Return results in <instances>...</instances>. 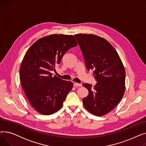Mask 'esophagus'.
Masks as SVG:
<instances>
[{
	"mask_svg": "<svg viewBox=\"0 0 146 146\" xmlns=\"http://www.w3.org/2000/svg\"><path fill=\"white\" fill-rule=\"evenodd\" d=\"M74 87H80L82 86V84H80V83H74Z\"/></svg>",
	"mask_w": 146,
	"mask_h": 146,
	"instance_id": "esophagus-1",
	"label": "esophagus"
}]
</instances>
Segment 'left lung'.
<instances>
[{"mask_svg":"<svg viewBox=\"0 0 146 146\" xmlns=\"http://www.w3.org/2000/svg\"><path fill=\"white\" fill-rule=\"evenodd\" d=\"M78 41L88 70H94V86L85 83L89 91L83 99L84 107L96 116L105 115L121 101L125 92V71L113 46L104 38L93 34L74 35Z\"/></svg>","mask_w":146,"mask_h":146,"instance_id":"8db88e82","label":"left lung"}]
</instances>
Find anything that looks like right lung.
<instances>
[{
	"label": "right lung",
	"instance_id": "right-lung-1",
	"mask_svg": "<svg viewBox=\"0 0 146 146\" xmlns=\"http://www.w3.org/2000/svg\"><path fill=\"white\" fill-rule=\"evenodd\" d=\"M73 35L53 34L38 40L28 50L20 67L22 89L28 101L41 114L58 111L72 88L73 83L52 76L51 71L64 54L77 46Z\"/></svg>",
	"mask_w": 146,
	"mask_h": 146
}]
</instances>
